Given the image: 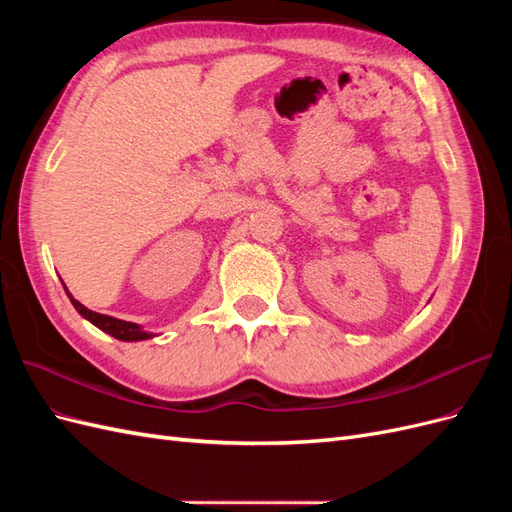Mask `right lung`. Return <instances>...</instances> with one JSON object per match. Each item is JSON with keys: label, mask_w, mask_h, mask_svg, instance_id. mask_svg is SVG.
I'll list each match as a JSON object with an SVG mask.
<instances>
[{"label": "right lung", "mask_w": 512, "mask_h": 512, "mask_svg": "<svg viewBox=\"0 0 512 512\" xmlns=\"http://www.w3.org/2000/svg\"><path fill=\"white\" fill-rule=\"evenodd\" d=\"M66 288V286H64ZM68 292V290H66ZM68 297L74 305L76 312H79L85 320H89L91 324H96V327L108 335H113L115 339H121V342H143V339H149L153 337V333H147L143 331L141 324L136 322H126V320H119V318H113V316H104V314H98V312H91V309H87L83 303L76 301L72 294L68 292Z\"/></svg>", "instance_id": "add662e5"}]
</instances>
